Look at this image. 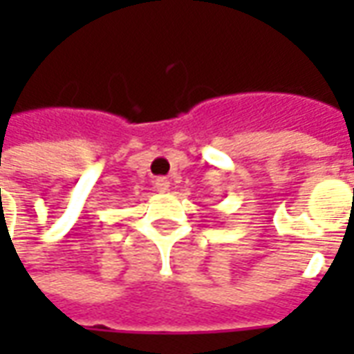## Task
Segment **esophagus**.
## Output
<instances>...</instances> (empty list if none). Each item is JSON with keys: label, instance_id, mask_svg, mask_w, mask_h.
I'll return each instance as SVG.
<instances>
[{"label": "esophagus", "instance_id": "esophagus-1", "mask_svg": "<svg viewBox=\"0 0 354 354\" xmlns=\"http://www.w3.org/2000/svg\"><path fill=\"white\" fill-rule=\"evenodd\" d=\"M155 189L159 193H167L170 189V182H169V178H165V176H159V178H155Z\"/></svg>", "mask_w": 354, "mask_h": 354}]
</instances>
